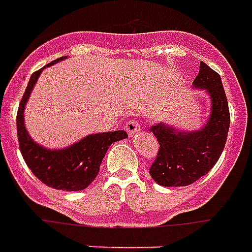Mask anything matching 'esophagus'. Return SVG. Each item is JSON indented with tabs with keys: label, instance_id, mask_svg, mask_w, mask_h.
I'll return each mask as SVG.
<instances>
[{
	"label": "esophagus",
	"instance_id": "obj_1",
	"mask_svg": "<svg viewBox=\"0 0 252 252\" xmlns=\"http://www.w3.org/2000/svg\"><path fill=\"white\" fill-rule=\"evenodd\" d=\"M139 128H141V124H139V121L138 120H129L128 123L126 124V131L129 135L135 134V132H138L139 131Z\"/></svg>",
	"mask_w": 252,
	"mask_h": 252
}]
</instances>
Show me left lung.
<instances>
[{"label":"left lung","mask_w":252,"mask_h":252,"mask_svg":"<svg viewBox=\"0 0 252 252\" xmlns=\"http://www.w3.org/2000/svg\"><path fill=\"white\" fill-rule=\"evenodd\" d=\"M194 85L208 89L212 97V114L208 124L201 131L189 134H176V129L164 124L151 128L158 138L159 149L149 173L160 186H189L204 177L219 160L227 141L230 111L220 75L201 63Z\"/></svg>","instance_id":"left-lung-1"}]
</instances>
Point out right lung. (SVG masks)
<instances>
[{
  "instance_id": "add662e5",
  "label": "right lung",
  "mask_w": 252,
  "mask_h": 252,
  "mask_svg": "<svg viewBox=\"0 0 252 252\" xmlns=\"http://www.w3.org/2000/svg\"><path fill=\"white\" fill-rule=\"evenodd\" d=\"M63 58L64 57L50 63L47 66L56 64ZM40 72L41 69L33 72L31 76L16 114V129L21 153L32 173L46 186L63 191L85 189L97 176L100 163L110 145L126 139L128 135L126 131L89 135L82 141L61 151H48L33 142L23 124V109Z\"/></svg>"
}]
</instances>
